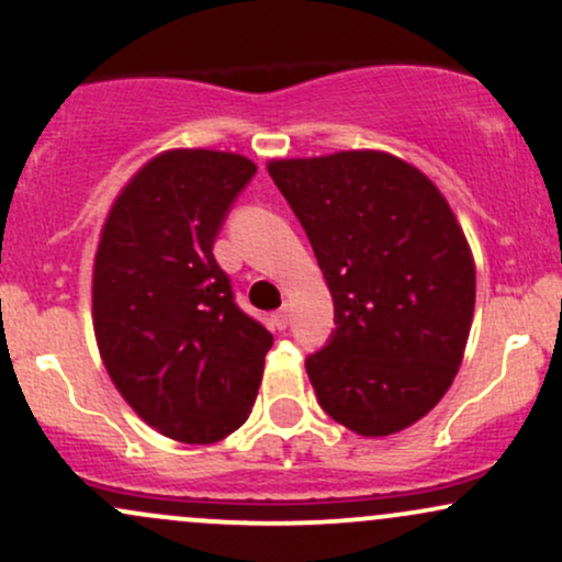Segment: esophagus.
<instances>
[{
	"instance_id": "34e87169",
	"label": "esophagus",
	"mask_w": 562,
	"mask_h": 562,
	"mask_svg": "<svg viewBox=\"0 0 562 562\" xmlns=\"http://www.w3.org/2000/svg\"><path fill=\"white\" fill-rule=\"evenodd\" d=\"M274 325H277V330H285V327L290 325V308L288 306H282L280 312L274 314Z\"/></svg>"
}]
</instances>
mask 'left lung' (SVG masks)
I'll return each instance as SVG.
<instances>
[{
  "label": "left lung",
  "instance_id": "8db88e82",
  "mask_svg": "<svg viewBox=\"0 0 562 562\" xmlns=\"http://www.w3.org/2000/svg\"><path fill=\"white\" fill-rule=\"evenodd\" d=\"M269 177L306 229L330 288V344L306 359L317 402L353 434L428 415L465 357L475 261L447 198L383 150L280 158Z\"/></svg>",
  "mask_w": 562,
  "mask_h": 562
}]
</instances>
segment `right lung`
Masks as SVG:
<instances>
[{
	"mask_svg": "<svg viewBox=\"0 0 562 562\" xmlns=\"http://www.w3.org/2000/svg\"><path fill=\"white\" fill-rule=\"evenodd\" d=\"M256 173L237 153H158L113 200L92 269L102 364L126 404L182 443L248 420L274 338L232 299L214 240Z\"/></svg>",
	"mask_w": 562,
	"mask_h": 562,
	"instance_id": "right-lung-1",
	"label": "right lung"
}]
</instances>
